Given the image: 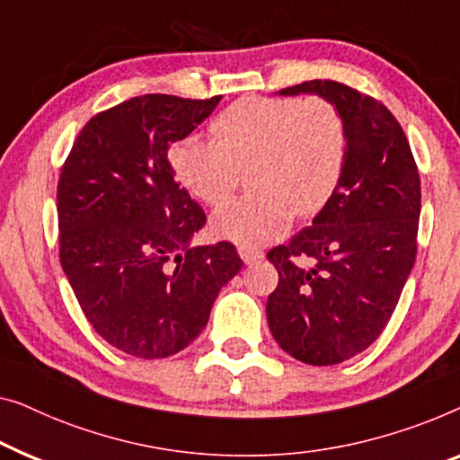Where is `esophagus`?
I'll return each instance as SVG.
<instances>
[{"label": "esophagus", "instance_id": "34e87169", "mask_svg": "<svg viewBox=\"0 0 460 460\" xmlns=\"http://www.w3.org/2000/svg\"><path fill=\"white\" fill-rule=\"evenodd\" d=\"M237 252H239V256H242V261L245 264H254V262L262 261V258H264V252L262 250L250 248V245H239Z\"/></svg>", "mask_w": 460, "mask_h": 460}]
</instances>
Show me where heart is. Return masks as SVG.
<instances>
[{"label":"heart","instance_id":"heart-1","mask_svg":"<svg viewBox=\"0 0 460 460\" xmlns=\"http://www.w3.org/2000/svg\"><path fill=\"white\" fill-rule=\"evenodd\" d=\"M212 139L191 135L171 163L187 191L215 206L248 171V196L212 215V231L242 245L279 239L292 215L313 218L344 179L350 135L344 114L325 98H245L210 122Z\"/></svg>","mask_w":460,"mask_h":460}]
</instances>
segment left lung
<instances>
[{"label":"left lung","instance_id":"left-lung-1","mask_svg":"<svg viewBox=\"0 0 460 460\" xmlns=\"http://www.w3.org/2000/svg\"><path fill=\"white\" fill-rule=\"evenodd\" d=\"M279 93L333 102L350 135L332 202L267 254L279 273L267 302L275 341L306 365H338L371 346L396 308L417 256L421 179L400 122L371 95L329 79Z\"/></svg>","mask_w":460,"mask_h":460}]
</instances>
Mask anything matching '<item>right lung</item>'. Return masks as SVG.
I'll return each mask as SVG.
<instances>
[{
	"label": "right lung",
	"instance_id": "1",
	"mask_svg": "<svg viewBox=\"0 0 460 460\" xmlns=\"http://www.w3.org/2000/svg\"><path fill=\"white\" fill-rule=\"evenodd\" d=\"M221 98L122 102L83 127L62 164V269L95 332L131 357L166 358L190 346L243 264L231 242L190 248L206 215L168 163L171 144Z\"/></svg>",
	"mask_w": 460,
	"mask_h": 460
}]
</instances>
